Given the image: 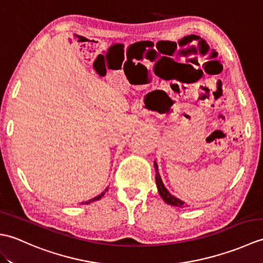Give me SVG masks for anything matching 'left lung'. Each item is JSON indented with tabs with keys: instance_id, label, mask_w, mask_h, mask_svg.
Masks as SVG:
<instances>
[{
	"instance_id": "8db88e82",
	"label": "left lung",
	"mask_w": 263,
	"mask_h": 263,
	"mask_svg": "<svg viewBox=\"0 0 263 263\" xmlns=\"http://www.w3.org/2000/svg\"><path fill=\"white\" fill-rule=\"evenodd\" d=\"M154 166H155V171H156V184H157V189H158V192L159 195L161 197L165 202L167 204H171V205H174V206H181V208H184L185 206V202L184 201L180 200L178 198L174 197V195L171 194L168 190H167L164 185L163 181H161V177L159 175V172H158V165L156 161H154Z\"/></svg>"
}]
</instances>
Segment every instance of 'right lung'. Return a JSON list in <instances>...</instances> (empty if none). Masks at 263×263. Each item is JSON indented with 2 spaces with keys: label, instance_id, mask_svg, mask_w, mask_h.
<instances>
[{
  "label": "right lung",
  "instance_id": "add662e5",
  "mask_svg": "<svg viewBox=\"0 0 263 263\" xmlns=\"http://www.w3.org/2000/svg\"><path fill=\"white\" fill-rule=\"evenodd\" d=\"M107 190H108V187L106 189L103 193H100L99 195H97V197H95V198H92V199H90V200H88V201H86V202H81L80 204H89V203H91V202H95V201H97V200H99L102 197H104V194H105L106 192H107Z\"/></svg>",
  "mask_w": 263,
  "mask_h": 263
}]
</instances>
